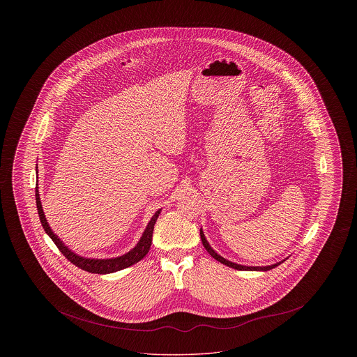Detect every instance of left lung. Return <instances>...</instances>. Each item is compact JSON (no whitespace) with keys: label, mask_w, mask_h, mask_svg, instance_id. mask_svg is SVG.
I'll return each instance as SVG.
<instances>
[{"label":"left lung","mask_w":357,"mask_h":357,"mask_svg":"<svg viewBox=\"0 0 357 357\" xmlns=\"http://www.w3.org/2000/svg\"><path fill=\"white\" fill-rule=\"evenodd\" d=\"M201 239H202V243H204V249L208 252V255H211L213 258H215L217 261H220L221 264L223 265H226V266H229V268H233V269H237V271H255V272H268V271H271L273 268H275V266H278V265H281L285 259H282V261H280V262H275V264H273V265H268V266H246V265H239V264H236V262H231V261H229V259H226V258H223L222 255H218L211 246H210V243L207 242V239L204 237V230L201 229Z\"/></svg>","instance_id":"8db88e82"}]
</instances>
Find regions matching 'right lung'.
<instances>
[{"label": "right lung", "mask_w": 357, "mask_h": 357, "mask_svg": "<svg viewBox=\"0 0 357 357\" xmlns=\"http://www.w3.org/2000/svg\"><path fill=\"white\" fill-rule=\"evenodd\" d=\"M36 204H37V211H38V217L40 222L45 230V233L51 237L52 241L54 242V245L59 248V250L63 255L67 257V259L70 261L73 265H76L77 268L83 269L85 272L96 273V274H109V273L118 272L121 269H126L131 265H134L136 262H139L142 258H144L146 255L149 253L150 248H151V242H153V225L158 220L162 208H159L153 215V218L149 222L147 227L144 229L142 237L139 239V242L136 243L135 248L131 249L128 253L119 255V257H114V258H86L82 255H76L75 252H72L68 246H66V243L53 233L50 223L45 218L44 210H43V204L40 199V192H38V186L36 187Z\"/></svg>", "instance_id": "add662e5"}]
</instances>
